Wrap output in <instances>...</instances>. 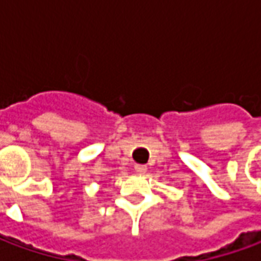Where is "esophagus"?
I'll use <instances>...</instances> for the list:
<instances>
[{"label":"esophagus","mask_w":261,"mask_h":261,"mask_svg":"<svg viewBox=\"0 0 261 261\" xmlns=\"http://www.w3.org/2000/svg\"><path fill=\"white\" fill-rule=\"evenodd\" d=\"M135 171L138 173V174H145V173H146V166H144V164H136Z\"/></svg>","instance_id":"34e87169"}]
</instances>
